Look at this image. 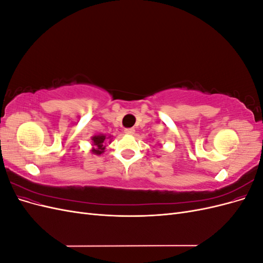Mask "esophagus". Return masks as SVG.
I'll list each match as a JSON object with an SVG mask.
<instances>
[{"label":"esophagus","instance_id":"obj_1","mask_svg":"<svg viewBox=\"0 0 263 263\" xmlns=\"http://www.w3.org/2000/svg\"><path fill=\"white\" fill-rule=\"evenodd\" d=\"M125 134H127V135H133V134H135V129H134V128H126V129H125Z\"/></svg>","mask_w":263,"mask_h":263}]
</instances>
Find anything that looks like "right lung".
I'll return each instance as SVG.
<instances>
[{
	"label": "right lung",
	"mask_w": 263,
	"mask_h": 263,
	"mask_svg": "<svg viewBox=\"0 0 263 263\" xmlns=\"http://www.w3.org/2000/svg\"><path fill=\"white\" fill-rule=\"evenodd\" d=\"M106 136H104V135H95V136H93L91 138L92 140V150L91 153L97 155V156H100L102 155L103 153H104L105 150V144H106Z\"/></svg>",
	"instance_id": "obj_1"
}]
</instances>
